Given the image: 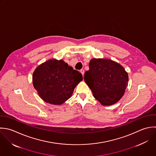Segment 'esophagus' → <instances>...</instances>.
Instances as JSON below:
<instances>
[{"label":"esophagus","instance_id":"obj_1","mask_svg":"<svg viewBox=\"0 0 156 156\" xmlns=\"http://www.w3.org/2000/svg\"><path fill=\"white\" fill-rule=\"evenodd\" d=\"M80 72H81V73L82 74V75H83V76H84V70H83V69H81V70H80Z\"/></svg>","mask_w":156,"mask_h":156}]
</instances>
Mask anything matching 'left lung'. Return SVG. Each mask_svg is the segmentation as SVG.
<instances>
[{
    "mask_svg": "<svg viewBox=\"0 0 156 156\" xmlns=\"http://www.w3.org/2000/svg\"><path fill=\"white\" fill-rule=\"evenodd\" d=\"M93 95L103 106L118 102L128 87V74L120 64L109 59H92L84 76Z\"/></svg>",
    "mask_w": 156,
    "mask_h": 156,
    "instance_id": "obj_1",
    "label": "left lung"
}]
</instances>
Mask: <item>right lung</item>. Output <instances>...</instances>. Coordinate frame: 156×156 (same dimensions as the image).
<instances>
[{
    "label": "right lung",
    "instance_id": "add662e5",
    "mask_svg": "<svg viewBox=\"0 0 156 156\" xmlns=\"http://www.w3.org/2000/svg\"><path fill=\"white\" fill-rule=\"evenodd\" d=\"M83 76L64 61L52 59L39 65L33 74V84L39 97L52 105L70 98Z\"/></svg>",
    "mask_w": 156,
    "mask_h": 156
}]
</instances>
